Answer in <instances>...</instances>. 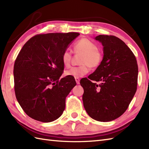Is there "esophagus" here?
<instances>
[{
    "label": "esophagus",
    "instance_id": "1",
    "mask_svg": "<svg viewBox=\"0 0 149 149\" xmlns=\"http://www.w3.org/2000/svg\"><path fill=\"white\" fill-rule=\"evenodd\" d=\"M75 81H76V83L77 84L80 83V79L79 77H75Z\"/></svg>",
    "mask_w": 149,
    "mask_h": 149
}]
</instances>
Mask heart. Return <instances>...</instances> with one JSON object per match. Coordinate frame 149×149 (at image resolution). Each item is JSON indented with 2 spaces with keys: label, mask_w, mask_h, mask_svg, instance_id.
I'll return each mask as SVG.
<instances>
[{
  "label": "heart",
  "mask_w": 149,
  "mask_h": 149,
  "mask_svg": "<svg viewBox=\"0 0 149 149\" xmlns=\"http://www.w3.org/2000/svg\"><path fill=\"white\" fill-rule=\"evenodd\" d=\"M75 54H82L80 59L81 65L74 66L65 72L66 75L74 77H83L90 72V66L97 68L101 65L103 60V53L97 44L87 38H81L77 41L73 47ZM72 53L68 50H65L61 55V61L66 68L70 66Z\"/></svg>",
  "instance_id": "heart-1"
}]
</instances>
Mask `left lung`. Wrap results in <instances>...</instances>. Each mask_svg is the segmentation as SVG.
I'll return each mask as SVG.
<instances>
[{
  "mask_svg": "<svg viewBox=\"0 0 149 149\" xmlns=\"http://www.w3.org/2000/svg\"><path fill=\"white\" fill-rule=\"evenodd\" d=\"M95 40L104 47L102 62L80 84L87 113L106 122L118 118L128 108L137 90L138 67L133 52L122 40L113 35H99Z\"/></svg>",
  "mask_w": 149,
  "mask_h": 149,
  "instance_id": "8db88e82",
  "label": "left lung"
}]
</instances>
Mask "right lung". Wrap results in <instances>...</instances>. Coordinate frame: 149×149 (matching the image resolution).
Segmentation results:
<instances>
[{
  "instance_id": "add662e5",
  "label": "right lung",
  "mask_w": 149,
  "mask_h": 149,
  "mask_svg": "<svg viewBox=\"0 0 149 149\" xmlns=\"http://www.w3.org/2000/svg\"><path fill=\"white\" fill-rule=\"evenodd\" d=\"M78 33L40 34L24 44L14 65L16 98L31 118L42 122L58 119L66 97L76 85L74 77H59L64 70L61 55Z\"/></svg>"
}]
</instances>
